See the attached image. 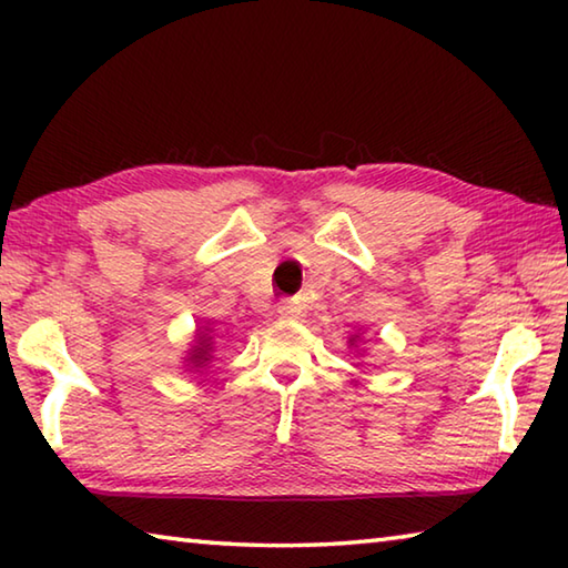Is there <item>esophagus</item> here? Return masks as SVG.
I'll list each match as a JSON object with an SVG mask.
<instances>
[{
	"mask_svg": "<svg viewBox=\"0 0 568 568\" xmlns=\"http://www.w3.org/2000/svg\"><path fill=\"white\" fill-rule=\"evenodd\" d=\"M277 313H281L283 318H297V315H301V307L295 303H281L277 305Z\"/></svg>",
	"mask_w": 568,
	"mask_h": 568,
	"instance_id": "obj_1",
	"label": "esophagus"
}]
</instances>
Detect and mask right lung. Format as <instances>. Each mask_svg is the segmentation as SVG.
<instances>
[{"instance_id": "add662e5", "label": "right lung", "mask_w": 568, "mask_h": 568, "mask_svg": "<svg viewBox=\"0 0 568 568\" xmlns=\"http://www.w3.org/2000/svg\"><path fill=\"white\" fill-rule=\"evenodd\" d=\"M192 361H195L197 365H200V363H205V361H207V341H203V343H200V345H197V348H195V353H192Z\"/></svg>"}]
</instances>
